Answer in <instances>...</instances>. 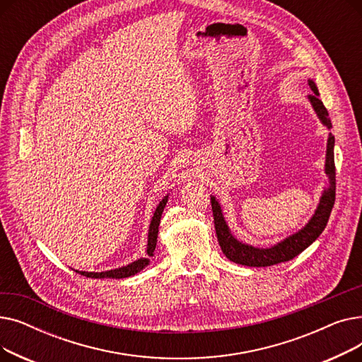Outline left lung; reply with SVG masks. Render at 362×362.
Listing matches in <instances>:
<instances>
[{"instance_id": "1", "label": "left lung", "mask_w": 362, "mask_h": 362, "mask_svg": "<svg viewBox=\"0 0 362 362\" xmlns=\"http://www.w3.org/2000/svg\"><path fill=\"white\" fill-rule=\"evenodd\" d=\"M308 85L313 90L308 95V101L315 111L318 120L327 130L332 129V120L329 117V112L320 100H318V88L313 79H308ZM325 173L327 176V185L322 189L320 201L311 218L305 223V226L284 239L276 242L269 248H258V246L245 243L239 240L230 230L229 224H227L223 208L220 202L211 195V206H213V217L216 233L220 243V248L223 254L230 261L246 265V267H270V265L280 264L284 261H289L299 255L302 251H305L308 246L315 242V239L322 233L325 227L327 226L332 208L334 204L336 197V168H334V136L329 133L327 138V149H326V163H325Z\"/></svg>"}]
</instances>
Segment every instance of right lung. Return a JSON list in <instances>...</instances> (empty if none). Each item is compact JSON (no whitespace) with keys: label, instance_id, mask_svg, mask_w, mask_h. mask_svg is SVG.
I'll list each match as a JSON object with an SVG mask.
<instances>
[{"label":"right lung","instance_id":"obj_1","mask_svg":"<svg viewBox=\"0 0 362 362\" xmlns=\"http://www.w3.org/2000/svg\"><path fill=\"white\" fill-rule=\"evenodd\" d=\"M168 201V194L160 201V204L157 205L154 216L151 218L149 223V229H148V243H146V257L139 258L133 262H129L123 267L119 269H112V270H107V272H79L76 270V273H81L82 276L86 277H93V279H126L130 276L138 274L141 270H144L146 265L151 262V257H154V251L157 246V238H158V226H160V220H161V214L164 211V206Z\"/></svg>","mask_w":362,"mask_h":362}]
</instances>
